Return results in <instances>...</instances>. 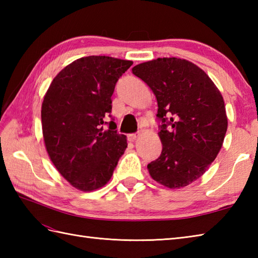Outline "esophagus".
I'll use <instances>...</instances> for the list:
<instances>
[{
  "label": "esophagus",
  "instance_id": "34e87169",
  "mask_svg": "<svg viewBox=\"0 0 258 258\" xmlns=\"http://www.w3.org/2000/svg\"><path fill=\"white\" fill-rule=\"evenodd\" d=\"M139 133H135V134H130L128 136H127V139H128V141L130 142H134L136 139L139 138Z\"/></svg>",
  "mask_w": 258,
  "mask_h": 258
}]
</instances>
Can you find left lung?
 Masks as SVG:
<instances>
[{"label":"left lung","instance_id":"1","mask_svg":"<svg viewBox=\"0 0 258 258\" xmlns=\"http://www.w3.org/2000/svg\"><path fill=\"white\" fill-rule=\"evenodd\" d=\"M132 72L155 94L162 120L163 150L147 165L151 177L168 188L185 187L207 171L222 149L228 123L221 92L184 58L158 57L135 65Z\"/></svg>","mask_w":258,"mask_h":258}]
</instances>
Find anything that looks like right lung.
I'll return each instance as SVG.
<instances>
[{
  "label": "right lung",
  "mask_w": 258,
  "mask_h": 258,
  "mask_svg": "<svg viewBox=\"0 0 258 258\" xmlns=\"http://www.w3.org/2000/svg\"><path fill=\"white\" fill-rule=\"evenodd\" d=\"M132 61L91 55L59 72L43 98L41 118L45 149L58 173L76 189L92 191L111 179L127 147L116 124L104 130L112 111L115 84Z\"/></svg>",
  "instance_id": "add662e5"
}]
</instances>
